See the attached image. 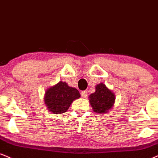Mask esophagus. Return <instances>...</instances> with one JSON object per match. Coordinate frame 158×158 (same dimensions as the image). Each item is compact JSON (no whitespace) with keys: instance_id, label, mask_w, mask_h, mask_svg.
Segmentation results:
<instances>
[{"instance_id":"obj_1","label":"esophagus","mask_w":158,"mask_h":158,"mask_svg":"<svg viewBox=\"0 0 158 158\" xmlns=\"http://www.w3.org/2000/svg\"><path fill=\"white\" fill-rule=\"evenodd\" d=\"M81 95L83 98H86L87 96V90H83L81 92Z\"/></svg>"}]
</instances>
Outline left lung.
<instances>
[{"label": "left lung", "instance_id": "1", "mask_svg": "<svg viewBox=\"0 0 158 158\" xmlns=\"http://www.w3.org/2000/svg\"><path fill=\"white\" fill-rule=\"evenodd\" d=\"M115 94L108 89L103 83L96 86V91L89 96V101L95 113L103 114L113 107L115 103Z\"/></svg>", "mask_w": 158, "mask_h": 158}]
</instances>
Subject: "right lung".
Here are the masks:
<instances>
[{
	"instance_id": "right-lung-1",
	"label": "right lung",
	"mask_w": 158,
	"mask_h": 158,
	"mask_svg": "<svg viewBox=\"0 0 158 158\" xmlns=\"http://www.w3.org/2000/svg\"><path fill=\"white\" fill-rule=\"evenodd\" d=\"M80 97L77 89L69 87L64 81H60L45 91V104L51 113L60 114L65 113L72 102Z\"/></svg>"
}]
</instances>
